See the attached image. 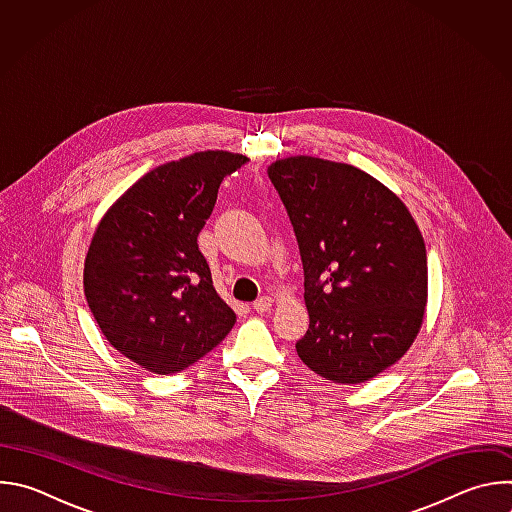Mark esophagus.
<instances>
[{"instance_id": "obj_1", "label": "esophagus", "mask_w": 512, "mask_h": 512, "mask_svg": "<svg viewBox=\"0 0 512 512\" xmlns=\"http://www.w3.org/2000/svg\"><path fill=\"white\" fill-rule=\"evenodd\" d=\"M271 306H273V298H269V296H261L259 300H255V302H253V310H255V312H259V314H263V312L271 310Z\"/></svg>"}]
</instances>
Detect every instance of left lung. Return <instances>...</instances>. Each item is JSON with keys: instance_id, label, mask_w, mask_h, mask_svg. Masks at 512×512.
I'll return each mask as SVG.
<instances>
[{"instance_id": "8db88e82", "label": "left lung", "mask_w": 512, "mask_h": 512, "mask_svg": "<svg viewBox=\"0 0 512 512\" xmlns=\"http://www.w3.org/2000/svg\"><path fill=\"white\" fill-rule=\"evenodd\" d=\"M294 225L310 328L296 342L308 367L358 385L415 340L427 302L423 237L407 206L367 172L296 156L269 166Z\"/></svg>"}]
</instances>
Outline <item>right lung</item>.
Segmentation results:
<instances>
[{"instance_id":"right-lung-1","label":"right lung","mask_w":512,"mask_h":512,"mask_svg":"<svg viewBox=\"0 0 512 512\" xmlns=\"http://www.w3.org/2000/svg\"><path fill=\"white\" fill-rule=\"evenodd\" d=\"M247 164L196 152L139 178L103 216L87 259L85 296L113 348L156 375L188 369L237 322L218 298L198 233L218 186Z\"/></svg>"}]
</instances>
